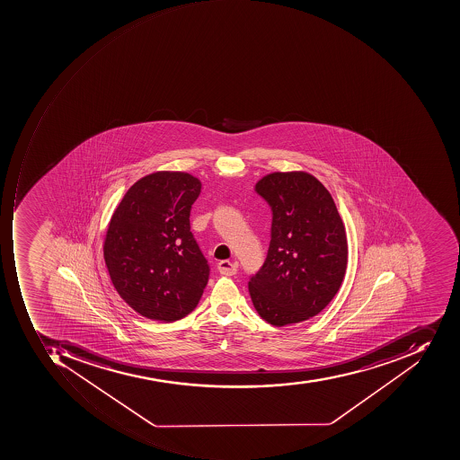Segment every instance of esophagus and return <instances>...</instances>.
Segmentation results:
<instances>
[{"label":"esophagus","mask_w":460,"mask_h":460,"mask_svg":"<svg viewBox=\"0 0 460 460\" xmlns=\"http://www.w3.org/2000/svg\"><path fill=\"white\" fill-rule=\"evenodd\" d=\"M218 270L222 276H234L238 271V263L229 261V260H222L218 263Z\"/></svg>","instance_id":"1"}]
</instances>
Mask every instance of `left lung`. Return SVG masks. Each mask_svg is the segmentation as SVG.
<instances>
[{"label": "left lung", "instance_id": "left-lung-1", "mask_svg": "<svg viewBox=\"0 0 460 460\" xmlns=\"http://www.w3.org/2000/svg\"><path fill=\"white\" fill-rule=\"evenodd\" d=\"M273 211L263 267L249 281L254 309L273 326L316 316L339 292L349 244L333 197L314 174L273 172L254 184Z\"/></svg>", "mask_w": 460, "mask_h": 460}]
</instances>
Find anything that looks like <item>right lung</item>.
Instances as JSON below:
<instances>
[{
  "label": "right lung",
  "instance_id": "right-lung-1",
  "mask_svg": "<svg viewBox=\"0 0 460 460\" xmlns=\"http://www.w3.org/2000/svg\"><path fill=\"white\" fill-rule=\"evenodd\" d=\"M200 191V179L187 172H154L127 190L109 222V276L123 301L146 319H181L206 288L208 264L189 219Z\"/></svg>",
  "mask_w": 460,
  "mask_h": 460
}]
</instances>
